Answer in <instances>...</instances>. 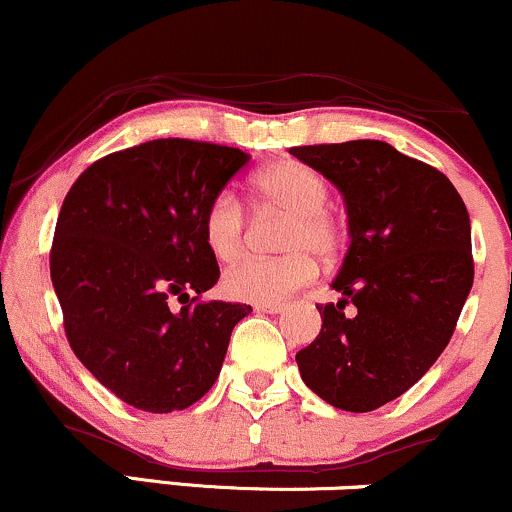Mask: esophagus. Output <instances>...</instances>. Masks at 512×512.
Returning a JSON list of instances; mask_svg holds the SVG:
<instances>
[{"label": "esophagus", "instance_id": "1", "mask_svg": "<svg viewBox=\"0 0 512 512\" xmlns=\"http://www.w3.org/2000/svg\"><path fill=\"white\" fill-rule=\"evenodd\" d=\"M255 308L260 313H272V316H274V313H282L284 311V303H257Z\"/></svg>", "mask_w": 512, "mask_h": 512}]
</instances>
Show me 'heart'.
Returning <instances> with one entry per match:
<instances>
[{
  "mask_svg": "<svg viewBox=\"0 0 512 512\" xmlns=\"http://www.w3.org/2000/svg\"><path fill=\"white\" fill-rule=\"evenodd\" d=\"M255 192L274 209L289 213L279 235V257H247L223 274L228 296L250 303H282L316 279L318 262L335 260L342 230L325 209L330 187L320 172L301 160H277L255 174ZM201 235L216 260L233 262L245 247V213L238 196L223 189L201 216Z\"/></svg>",
  "mask_w": 512,
  "mask_h": 512,
  "instance_id": "heart-1",
  "label": "heart"
}]
</instances>
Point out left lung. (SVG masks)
I'll list each match as a JSON object with an SVG mask.
<instances>
[{"label": "left lung", "mask_w": 512, "mask_h": 512, "mask_svg": "<svg viewBox=\"0 0 512 512\" xmlns=\"http://www.w3.org/2000/svg\"><path fill=\"white\" fill-rule=\"evenodd\" d=\"M289 153L340 189L350 230L333 279L342 299L318 306V338L296 355L301 379L340 411H376L411 389L452 338L474 284L469 213L445 174L384 140Z\"/></svg>", "instance_id": "8db88e82"}]
</instances>
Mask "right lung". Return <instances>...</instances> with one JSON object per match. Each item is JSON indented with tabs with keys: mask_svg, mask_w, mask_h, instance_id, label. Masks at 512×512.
I'll list each match as a JSON object with an SVG mask.
<instances>
[{
	"mask_svg": "<svg viewBox=\"0 0 512 512\" xmlns=\"http://www.w3.org/2000/svg\"><path fill=\"white\" fill-rule=\"evenodd\" d=\"M247 160L228 145L160 138L101 157L65 196L50 279L67 340L94 379L138 411L199 401L252 311L199 301L221 277L201 216Z\"/></svg>",
	"mask_w": 512,
	"mask_h": 512,
	"instance_id": "obj_1",
	"label": "right lung"
}]
</instances>
